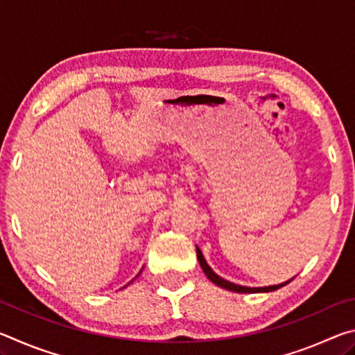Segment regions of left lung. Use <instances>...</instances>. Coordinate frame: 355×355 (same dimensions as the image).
I'll use <instances>...</instances> for the list:
<instances>
[{
	"instance_id": "8db88e82",
	"label": "left lung",
	"mask_w": 355,
	"mask_h": 355,
	"mask_svg": "<svg viewBox=\"0 0 355 355\" xmlns=\"http://www.w3.org/2000/svg\"><path fill=\"white\" fill-rule=\"evenodd\" d=\"M196 249H197V260H199L200 266H202V269H203V272L207 274V277H208L209 280H211L214 285H218V286H220V288H225V290H228V291H235V293H268V291H275V290H279V288L285 286L286 284H290V282L294 279V277H293L291 280L284 282V284H280V285L263 286V288H250V286H241V285L232 284V282H228V280H225V279L219 277V275L216 274V272L213 271V269L208 266L207 260H205V258H203L202 250H200L199 248H196Z\"/></svg>"
}]
</instances>
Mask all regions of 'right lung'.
Listing matches in <instances>:
<instances>
[{"instance_id":"1","label":"right lung","mask_w":355,"mask_h":355,"mask_svg":"<svg viewBox=\"0 0 355 355\" xmlns=\"http://www.w3.org/2000/svg\"><path fill=\"white\" fill-rule=\"evenodd\" d=\"M139 274H141V272H139Z\"/></svg>"}]
</instances>
